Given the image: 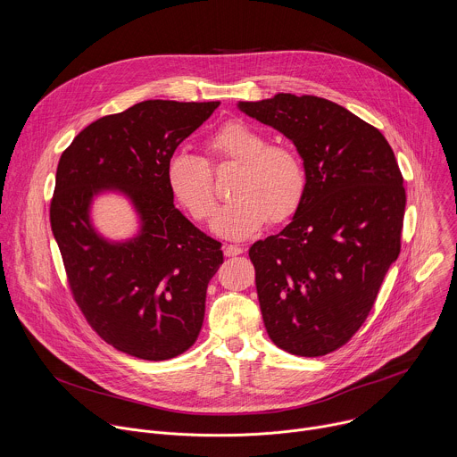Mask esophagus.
<instances>
[{"instance_id": "esophagus-1", "label": "esophagus", "mask_w": 457, "mask_h": 457, "mask_svg": "<svg viewBox=\"0 0 457 457\" xmlns=\"http://www.w3.org/2000/svg\"><path fill=\"white\" fill-rule=\"evenodd\" d=\"M242 251H244V249H242L240 245H231V244H229V245L224 247V254H226V256H238V254H242Z\"/></svg>"}]
</instances>
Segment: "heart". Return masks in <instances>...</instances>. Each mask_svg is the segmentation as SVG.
<instances>
[{
	"label": "heart",
	"mask_w": 457,
	"mask_h": 457,
	"mask_svg": "<svg viewBox=\"0 0 457 457\" xmlns=\"http://www.w3.org/2000/svg\"><path fill=\"white\" fill-rule=\"evenodd\" d=\"M210 160L178 152L167 163V185L174 199L195 222L206 224L217 210L212 167L237 163L240 170L231 188L235 199L224 206L213 229L226 238L244 240L258 233L267 220L281 224L301 206L307 194V169L290 145H269L254 127L229 120L208 139Z\"/></svg>",
	"instance_id": "1"
}]
</instances>
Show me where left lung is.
Returning <instances> with one entry per match:
<instances>
[{
    "label": "left lung",
    "instance_id": "left-lung-1",
    "mask_svg": "<svg viewBox=\"0 0 457 457\" xmlns=\"http://www.w3.org/2000/svg\"><path fill=\"white\" fill-rule=\"evenodd\" d=\"M238 107L292 139L309 178L292 222L249 249L267 334L292 355L323 357L364 325L400 254L402 172L377 127L327 98Z\"/></svg>",
    "mask_w": 457,
    "mask_h": 457
}]
</instances>
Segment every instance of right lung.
<instances>
[{
    "label": "right lung",
    "mask_w": 457,
    "mask_h": 457,
    "mask_svg": "<svg viewBox=\"0 0 457 457\" xmlns=\"http://www.w3.org/2000/svg\"><path fill=\"white\" fill-rule=\"evenodd\" d=\"M220 102L145 100L98 118L62 152L50 203L70 292L87 325L112 348L143 361L187 352L204 321L206 288L222 263V244L176 206L167 163ZM118 187L144 228L109 245L90 228V197Z\"/></svg>",
    "instance_id": "1"
}]
</instances>
